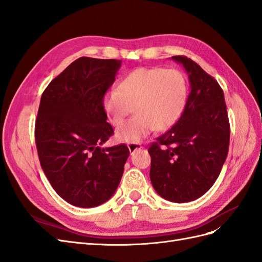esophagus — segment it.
Instances as JSON below:
<instances>
[{"label": "esophagus", "instance_id": "34e87169", "mask_svg": "<svg viewBox=\"0 0 262 262\" xmlns=\"http://www.w3.org/2000/svg\"><path fill=\"white\" fill-rule=\"evenodd\" d=\"M142 147H143V146H142L140 143H130V144H128V148H129L131 154H133L138 149H141Z\"/></svg>", "mask_w": 262, "mask_h": 262}]
</instances>
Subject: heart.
<instances>
[{"mask_svg": "<svg viewBox=\"0 0 262 262\" xmlns=\"http://www.w3.org/2000/svg\"><path fill=\"white\" fill-rule=\"evenodd\" d=\"M187 95V81L179 71L139 68L126 74L117 90L105 94L102 105L115 125H120L134 107L136 115L119 126L116 139L137 143L155 129L164 131L175 124L184 112Z\"/></svg>", "mask_w": 262, "mask_h": 262, "instance_id": "1", "label": "heart"}]
</instances>
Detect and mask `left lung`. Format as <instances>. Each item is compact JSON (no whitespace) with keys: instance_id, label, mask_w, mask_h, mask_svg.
Wrapping results in <instances>:
<instances>
[{"instance_id":"1","label":"left lung","mask_w":262,"mask_h":262,"mask_svg":"<svg viewBox=\"0 0 262 262\" xmlns=\"http://www.w3.org/2000/svg\"><path fill=\"white\" fill-rule=\"evenodd\" d=\"M171 59L185 68L190 93L179 120L148 148L149 178L165 200L185 203L203 195L217 179L231 130L219 83L191 59Z\"/></svg>"}]
</instances>
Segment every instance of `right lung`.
Here are the masks:
<instances>
[{
  "mask_svg": "<svg viewBox=\"0 0 262 262\" xmlns=\"http://www.w3.org/2000/svg\"><path fill=\"white\" fill-rule=\"evenodd\" d=\"M121 60L82 57L42 93L35 125L41 168L63 200L94 208L112 198L121 180L129 148L101 147L113 136L102 105Z\"/></svg>",
  "mask_w": 262,
  "mask_h": 262,
  "instance_id": "1",
  "label": "right lung"
}]
</instances>
